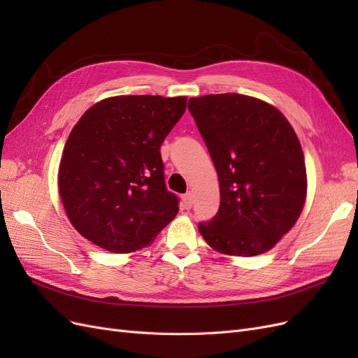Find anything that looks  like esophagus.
Masks as SVG:
<instances>
[{
	"mask_svg": "<svg viewBox=\"0 0 358 358\" xmlns=\"http://www.w3.org/2000/svg\"><path fill=\"white\" fill-rule=\"evenodd\" d=\"M194 203V194L189 191L185 196H182V208L183 209H191Z\"/></svg>",
	"mask_w": 358,
	"mask_h": 358,
	"instance_id": "34e87169",
	"label": "esophagus"
}]
</instances>
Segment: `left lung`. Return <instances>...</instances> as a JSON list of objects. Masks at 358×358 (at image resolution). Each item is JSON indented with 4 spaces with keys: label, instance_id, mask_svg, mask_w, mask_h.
Wrapping results in <instances>:
<instances>
[{
    "label": "left lung",
    "instance_id": "8db88e82",
    "mask_svg": "<svg viewBox=\"0 0 358 358\" xmlns=\"http://www.w3.org/2000/svg\"><path fill=\"white\" fill-rule=\"evenodd\" d=\"M188 110L218 173L220 210L199 231L215 251L252 257L291 230L306 200L299 138L276 107L242 94L189 99Z\"/></svg>",
    "mask_w": 358,
    "mask_h": 358
}]
</instances>
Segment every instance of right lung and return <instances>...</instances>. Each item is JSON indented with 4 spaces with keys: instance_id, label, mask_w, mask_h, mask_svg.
<instances>
[{
    "instance_id": "obj_1",
    "label": "right lung",
    "mask_w": 358,
    "mask_h": 358,
    "mask_svg": "<svg viewBox=\"0 0 358 358\" xmlns=\"http://www.w3.org/2000/svg\"><path fill=\"white\" fill-rule=\"evenodd\" d=\"M187 96L119 95L83 113L64 146L58 187L70 222L115 254L154 242L179 212L167 191L159 148Z\"/></svg>"
}]
</instances>
